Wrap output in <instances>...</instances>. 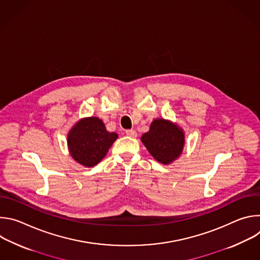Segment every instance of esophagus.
<instances>
[{"mask_svg":"<svg viewBox=\"0 0 260 260\" xmlns=\"http://www.w3.org/2000/svg\"><path fill=\"white\" fill-rule=\"evenodd\" d=\"M125 134H126V136H128L131 138H136L137 137V132L135 129H127L125 132Z\"/></svg>","mask_w":260,"mask_h":260,"instance_id":"esophagus-1","label":"esophagus"}]
</instances>
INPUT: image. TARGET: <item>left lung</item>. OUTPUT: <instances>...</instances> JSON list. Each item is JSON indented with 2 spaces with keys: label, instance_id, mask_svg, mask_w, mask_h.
I'll return each mask as SVG.
<instances>
[{
  "label": "left lung",
  "instance_id": "1",
  "mask_svg": "<svg viewBox=\"0 0 260 260\" xmlns=\"http://www.w3.org/2000/svg\"><path fill=\"white\" fill-rule=\"evenodd\" d=\"M141 141L159 162L168 165L178 158L184 146V134L181 128L165 119H155Z\"/></svg>",
  "mask_w": 260,
  "mask_h": 260
}]
</instances>
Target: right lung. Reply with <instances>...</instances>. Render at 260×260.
I'll list each match as a JSON object with an SVG mask.
<instances>
[{
    "mask_svg": "<svg viewBox=\"0 0 260 260\" xmlns=\"http://www.w3.org/2000/svg\"><path fill=\"white\" fill-rule=\"evenodd\" d=\"M117 137L115 133L107 132L101 119L85 118L70 131L68 135L69 150L76 161L91 168L105 157Z\"/></svg>",
    "mask_w": 260,
    "mask_h": 260,
    "instance_id": "right-lung-1",
    "label": "right lung"
}]
</instances>
